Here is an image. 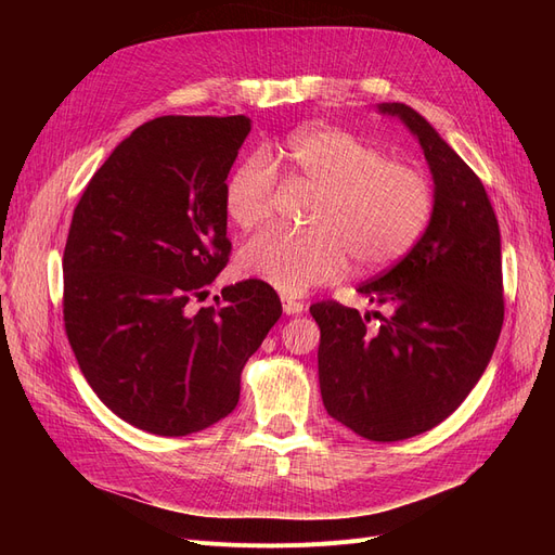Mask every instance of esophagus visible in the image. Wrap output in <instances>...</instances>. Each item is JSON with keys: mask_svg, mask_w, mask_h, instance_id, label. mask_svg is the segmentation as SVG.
Wrapping results in <instances>:
<instances>
[{"mask_svg": "<svg viewBox=\"0 0 555 555\" xmlns=\"http://www.w3.org/2000/svg\"><path fill=\"white\" fill-rule=\"evenodd\" d=\"M282 310L287 312V314H300V312L306 310V306L300 304V300H296V298L284 296V298H282Z\"/></svg>", "mask_w": 555, "mask_h": 555, "instance_id": "34e87169", "label": "esophagus"}]
</instances>
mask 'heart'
Here are the masks:
<instances>
[{
  "label": "heart",
  "mask_w": 555,
  "mask_h": 555,
  "mask_svg": "<svg viewBox=\"0 0 555 555\" xmlns=\"http://www.w3.org/2000/svg\"><path fill=\"white\" fill-rule=\"evenodd\" d=\"M289 178L319 190L308 231L271 227L249 238L241 271L282 294H304L338 280L351 259L373 273L400 261L422 241L433 210V180L416 164L386 159L382 150L340 127L296 131L282 150ZM278 176L266 155L247 157L224 190L229 220L255 229L271 217Z\"/></svg>",
  "instance_id": "obj_1"
}]
</instances>
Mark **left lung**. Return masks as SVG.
I'll use <instances>...</instances> for the list:
<instances>
[{"mask_svg": "<svg viewBox=\"0 0 555 555\" xmlns=\"http://www.w3.org/2000/svg\"><path fill=\"white\" fill-rule=\"evenodd\" d=\"M422 143L435 182L433 220L393 268L359 292L371 314L319 300V389L326 412L373 442H398L442 424L489 365L505 319L500 229L481 180L422 115L379 104Z\"/></svg>", "mask_w": 555, "mask_h": 555, "instance_id": "obj_1", "label": "left lung"}]
</instances>
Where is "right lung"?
Listing matches in <instances>:
<instances>
[{"instance_id": "add662e5", "label": "right lung", "mask_w": 555, "mask_h": 555, "mask_svg": "<svg viewBox=\"0 0 555 555\" xmlns=\"http://www.w3.org/2000/svg\"><path fill=\"white\" fill-rule=\"evenodd\" d=\"M245 115H162L131 131L82 192L66 236L64 331L104 405L182 438L238 405L241 373L282 314L243 280L196 308L229 263L227 176Z\"/></svg>"}]
</instances>
